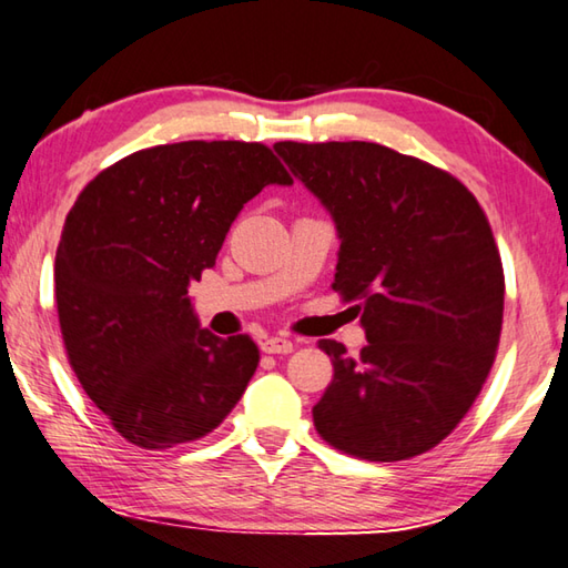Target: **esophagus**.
Masks as SVG:
<instances>
[{"instance_id": "1", "label": "esophagus", "mask_w": 568, "mask_h": 568, "mask_svg": "<svg viewBox=\"0 0 568 568\" xmlns=\"http://www.w3.org/2000/svg\"><path fill=\"white\" fill-rule=\"evenodd\" d=\"M261 347H263V353H267V355H287V353H293V343L287 337H283V335L267 337Z\"/></svg>"}]
</instances>
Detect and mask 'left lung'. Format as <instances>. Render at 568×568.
Instances as JSON below:
<instances>
[{"label":"left lung","instance_id":"obj_1","mask_svg":"<svg viewBox=\"0 0 568 568\" xmlns=\"http://www.w3.org/2000/svg\"><path fill=\"white\" fill-rule=\"evenodd\" d=\"M293 176L333 215V291L357 301L367 345L320 339L333 383L313 407L327 445L367 462L437 447L487 383L501 335L504 271L467 185L379 143L281 141Z\"/></svg>","mask_w":568,"mask_h":568}]
</instances>
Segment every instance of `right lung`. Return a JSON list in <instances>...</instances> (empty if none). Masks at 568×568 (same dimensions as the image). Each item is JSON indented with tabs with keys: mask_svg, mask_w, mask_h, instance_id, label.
<instances>
[{
	"mask_svg": "<svg viewBox=\"0 0 568 568\" xmlns=\"http://www.w3.org/2000/svg\"><path fill=\"white\" fill-rule=\"evenodd\" d=\"M271 183L293 179L263 143L181 141L116 161L69 211L54 261L61 337L81 387L131 445L201 439L248 387L257 345L203 329L189 285Z\"/></svg>",
	"mask_w": 568,
	"mask_h": 568,
	"instance_id": "add662e5",
	"label": "right lung"
}]
</instances>
